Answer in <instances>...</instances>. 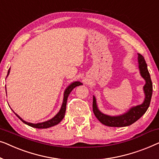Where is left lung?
<instances>
[{
  "label": "left lung",
  "instance_id": "obj_1",
  "mask_svg": "<svg viewBox=\"0 0 159 159\" xmlns=\"http://www.w3.org/2000/svg\"><path fill=\"white\" fill-rule=\"evenodd\" d=\"M138 62L139 69L142 77L146 80V85L143 87L146 98L142 104L133 107L127 113L120 116L111 117L102 114L97 108V102L95 97H93V111L96 117L103 125L109 127H125L129 126L140 119L146 113L151 103L152 93H153V84H152L150 73L148 70L147 64L144 57L140 54H138Z\"/></svg>",
  "mask_w": 159,
  "mask_h": 159
}]
</instances>
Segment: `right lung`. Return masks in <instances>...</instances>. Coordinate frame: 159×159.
<instances>
[{
  "instance_id": "obj_1",
  "label": "right lung",
  "mask_w": 159,
  "mask_h": 159,
  "mask_svg": "<svg viewBox=\"0 0 159 159\" xmlns=\"http://www.w3.org/2000/svg\"><path fill=\"white\" fill-rule=\"evenodd\" d=\"M10 73V68L8 69V74H7V76ZM80 85H82V84L79 81H76V82H73L71 84L70 86H69L68 88L66 89V91H65V93H64V98H63V102H62V107H61V109H60V110L59 112H58L56 115L54 117L52 118V119L48 120V121H46V122H42V123H37V124H32V123H30V122H27L26 121H24L21 119V117H19V115H17L15 113V115L17 116L19 118L20 120H21L22 122H24V123H25L26 125H29V126H31V127H35V128H39V129H43V128H48V127H52L54 126V125H56L57 124L59 123V122L61 121V120L63 119V117H65V114H66V104H67V99H68V97L69 94H70V93L71 92V91L73 90V89L75 88V87L76 86H79Z\"/></svg>"
}]
</instances>
